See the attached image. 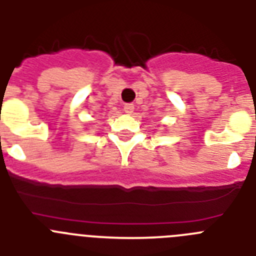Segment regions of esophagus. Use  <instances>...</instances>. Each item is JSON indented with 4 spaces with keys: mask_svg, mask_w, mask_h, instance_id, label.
I'll return each mask as SVG.
<instances>
[{
    "mask_svg": "<svg viewBox=\"0 0 256 256\" xmlns=\"http://www.w3.org/2000/svg\"><path fill=\"white\" fill-rule=\"evenodd\" d=\"M124 111H125V114H132L134 112V104L132 103H126L125 106H124Z\"/></svg>",
    "mask_w": 256,
    "mask_h": 256,
    "instance_id": "1",
    "label": "esophagus"
}]
</instances>
